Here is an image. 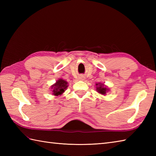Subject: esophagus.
<instances>
[{
  "label": "esophagus",
  "mask_w": 156,
  "mask_h": 156,
  "mask_svg": "<svg viewBox=\"0 0 156 156\" xmlns=\"http://www.w3.org/2000/svg\"><path fill=\"white\" fill-rule=\"evenodd\" d=\"M83 78H82V77H80V79H81V80H83Z\"/></svg>",
  "instance_id": "obj_1"
}]
</instances>
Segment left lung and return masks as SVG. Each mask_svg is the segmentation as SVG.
Masks as SVG:
<instances>
[{"mask_svg": "<svg viewBox=\"0 0 156 156\" xmlns=\"http://www.w3.org/2000/svg\"><path fill=\"white\" fill-rule=\"evenodd\" d=\"M97 85H98V87H97V90L99 92V93H101L102 94H106V92H107L108 89L105 87H104L103 84L98 83V84H97Z\"/></svg>", "mask_w": 156, "mask_h": 156, "instance_id": "1", "label": "left lung"}]
</instances>
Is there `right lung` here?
Returning <instances> with one entry per match:
<instances>
[{
  "label": "right lung",
  "instance_id": "obj_1",
  "mask_svg": "<svg viewBox=\"0 0 156 156\" xmlns=\"http://www.w3.org/2000/svg\"><path fill=\"white\" fill-rule=\"evenodd\" d=\"M68 87V82L63 80L59 79L56 82V83L51 87L52 93L55 96H58L62 94L64 90Z\"/></svg>",
  "mask_w": 156,
  "mask_h": 156
}]
</instances>
